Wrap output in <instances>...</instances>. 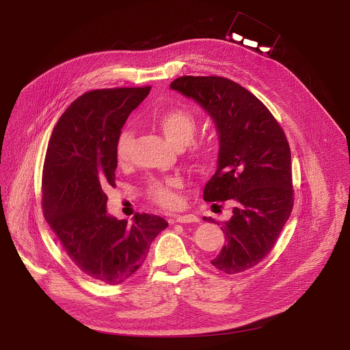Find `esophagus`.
I'll return each instance as SVG.
<instances>
[{"mask_svg":"<svg viewBox=\"0 0 350 350\" xmlns=\"http://www.w3.org/2000/svg\"><path fill=\"white\" fill-rule=\"evenodd\" d=\"M173 221H176V223H196L198 217L195 215H177L173 217Z\"/></svg>","mask_w":350,"mask_h":350,"instance_id":"1","label":"esophagus"}]
</instances>
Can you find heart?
<instances>
[{
    "mask_svg": "<svg viewBox=\"0 0 350 350\" xmlns=\"http://www.w3.org/2000/svg\"><path fill=\"white\" fill-rule=\"evenodd\" d=\"M157 126L161 131L172 141L176 146L188 148V155L195 162H204L212 154V145L209 142H196L192 141L198 122L192 112L185 108H169L158 112L154 118ZM134 142V135L131 130L124 129L119 133L116 138V158L120 163L126 162L130 157L131 146ZM183 188V181L178 177H166V178H152L146 185V195L157 205L174 209L181 204L180 189Z\"/></svg>",
    "mask_w": 350,
    "mask_h": 350,
    "instance_id": "1",
    "label": "heart"
}]
</instances>
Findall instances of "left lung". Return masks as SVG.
<instances>
[{
  "label": "left lung",
  "instance_id": "obj_1",
  "mask_svg": "<svg viewBox=\"0 0 350 350\" xmlns=\"http://www.w3.org/2000/svg\"><path fill=\"white\" fill-rule=\"evenodd\" d=\"M170 88L201 105L219 133L217 170L204 199L230 201L234 208L221 227L226 242L211 263L227 274L252 269L270 254L293 208L285 133L259 98L230 79L183 76Z\"/></svg>",
  "mask_w": 350,
  "mask_h": 350
}]
</instances>
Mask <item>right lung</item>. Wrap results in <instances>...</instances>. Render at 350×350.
<instances>
[{"label":"right lung","instance_id":"1","mask_svg":"<svg viewBox=\"0 0 350 350\" xmlns=\"http://www.w3.org/2000/svg\"><path fill=\"white\" fill-rule=\"evenodd\" d=\"M151 85L92 90L70 104L49 138L42 167V213L69 259L85 275L118 285L146 259L167 227L157 215L133 223L107 213L105 189L116 187V138Z\"/></svg>","mask_w":350,"mask_h":350}]
</instances>
